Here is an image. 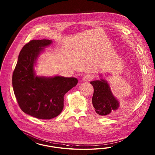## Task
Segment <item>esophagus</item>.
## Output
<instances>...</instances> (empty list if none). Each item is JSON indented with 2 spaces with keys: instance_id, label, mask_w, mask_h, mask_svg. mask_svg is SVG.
Wrapping results in <instances>:
<instances>
[{
  "instance_id": "esophagus-1",
  "label": "esophagus",
  "mask_w": 155,
  "mask_h": 155,
  "mask_svg": "<svg viewBox=\"0 0 155 155\" xmlns=\"http://www.w3.org/2000/svg\"><path fill=\"white\" fill-rule=\"evenodd\" d=\"M94 78V75L91 74H87L84 75L83 77V81H89L90 80H93Z\"/></svg>"
}]
</instances>
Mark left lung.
<instances>
[{
	"mask_svg": "<svg viewBox=\"0 0 155 155\" xmlns=\"http://www.w3.org/2000/svg\"><path fill=\"white\" fill-rule=\"evenodd\" d=\"M90 84L94 87L92 103L96 113L99 115L108 116L117 110L119 102L113 95L106 80L94 81Z\"/></svg>",
	"mask_w": 155,
	"mask_h": 155,
	"instance_id": "obj_1",
	"label": "left lung"
}]
</instances>
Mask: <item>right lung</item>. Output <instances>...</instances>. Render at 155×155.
<instances>
[{
	"mask_svg": "<svg viewBox=\"0 0 155 155\" xmlns=\"http://www.w3.org/2000/svg\"><path fill=\"white\" fill-rule=\"evenodd\" d=\"M50 40H33L20 52L12 75V86L19 107L24 113L40 119H51L60 114L64 95L76 86L74 77L35 75L34 65Z\"/></svg>",
	"mask_w": 155,
	"mask_h": 155,
	"instance_id": "obj_1",
	"label": "right lung"
}]
</instances>
